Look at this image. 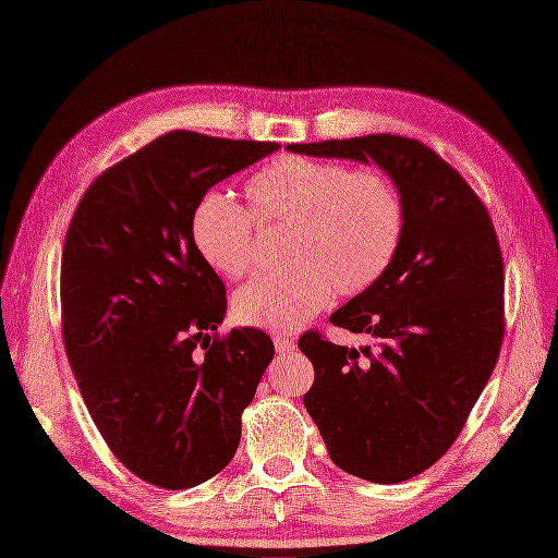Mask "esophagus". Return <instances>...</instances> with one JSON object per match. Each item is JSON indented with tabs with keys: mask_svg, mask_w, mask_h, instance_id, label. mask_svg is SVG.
I'll list each match as a JSON object with an SVG mask.
<instances>
[{
	"mask_svg": "<svg viewBox=\"0 0 558 558\" xmlns=\"http://www.w3.org/2000/svg\"><path fill=\"white\" fill-rule=\"evenodd\" d=\"M275 349H277V353H281V356H286V353H291L295 349L293 337H289V335H275Z\"/></svg>",
	"mask_w": 558,
	"mask_h": 558,
	"instance_id": "obj_1",
	"label": "esophagus"
}]
</instances>
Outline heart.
I'll return each mask as SVG.
<instances>
[{
  "label": "heart",
  "instance_id": "obj_1",
  "mask_svg": "<svg viewBox=\"0 0 558 558\" xmlns=\"http://www.w3.org/2000/svg\"><path fill=\"white\" fill-rule=\"evenodd\" d=\"M248 208L221 191L202 193L191 209V242L216 275L244 277L256 260V223H289L283 256L291 265L244 283L232 314L244 326L291 332L305 326L335 291L356 295L393 263L404 228L396 183L379 172L283 156L246 183Z\"/></svg>",
  "mask_w": 558,
  "mask_h": 558
}]
</instances>
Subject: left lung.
<instances>
[{"instance_id": "8db88e82", "label": "left lung", "mask_w": 558, "mask_h": 558, "mask_svg": "<svg viewBox=\"0 0 558 558\" xmlns=\"http://www.w3.org/2000/svg\"><path fill=\"white\" fill-rule=\"evenodd\" d=\"M289 150L375 162L402 197L393 263L330 316L375 347H340L316 330L298 347L314 365L305 408L332 463L377 484L412 480L453 445L498 361L505 279L492 216L416 140L367 134Z\"/></svg>"}]
</instances>
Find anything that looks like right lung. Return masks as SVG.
I'll use <instances>...</instances> for the list:
<instances>
[{"instance_id": "right-lung-1", "label": "right lung", "mask_w": 558, "mask_h": 558, "mask_svg": "<svg viewBox=\"0 0 558 558\" xmlns=\"http://www.w3.org/2000/svg\"><path fill=\"white\" fill-rule=\"evenodd\" d=\"M275 142L167 132L99 174L62 248V340L83 402L132 475L179 492L238 451L242 412L275 356L232 328L226 286L195 253L191 209Z\"/></svg>"}]
</instances>
